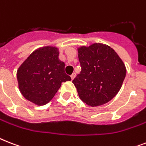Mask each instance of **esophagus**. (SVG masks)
I'll return each mask as SVG.
<instances>
[{
	"label": "esophagus",
	"mask_w": 146,
	"mask_h": 146,
	"mask_svg": "<svg viewBox=\"0 0 146 146\" xmlns=\"http://www.w3.org/2000/svg\"><path fill=\"white\" fill-rule=\"evenodd\" d=\"M70 77H71V80H73V79H74V78L76 77V73H73V74H72V75L70 76Z\"/></svg>",
	"instance_id": "obj_1"
}]
</instances>
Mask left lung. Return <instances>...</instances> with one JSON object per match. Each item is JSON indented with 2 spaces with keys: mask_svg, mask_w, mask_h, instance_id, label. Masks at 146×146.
I'll list each match as a JSON object with an SVG mask.
<instances>
[{
  "mask_svg": "<svg viewBox=\"0 0 146 146\" xmlns=\"http://www.w3.org/2000/svg\"><path fill=\"white\" fill-rule=\"evenodd\" d=\"M81 72L73 80L80 99L92 107L106 104L120 91L126 67L108 45L96 43L78 48Z\"/></svg>",
  "mask_w": 146,
  "mask_h": 146,
  "instance_id": "obj_1",
  "label": "left lung"
}]
</instances>
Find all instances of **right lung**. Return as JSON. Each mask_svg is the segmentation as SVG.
Segmentation results:
<instances>
[{
    "label": "right lung",
    "instance_id": "add662e5",
    "mask_svg": "<svg viewBox=\"0 0 146 146\" xmlns=\"http://www.w3.org/2000/svg\"><path fill=\"white\" fill-rule=\"evenodd\" d=\"M55 47L41 48L31 54L17 70V80L22 95L38 105L48 103L61 86L71 80L64 71L65 64L58 58Z\"/></svg>",
    "mask_w": 146,
    "mask_h": 146
}]
</instances>
